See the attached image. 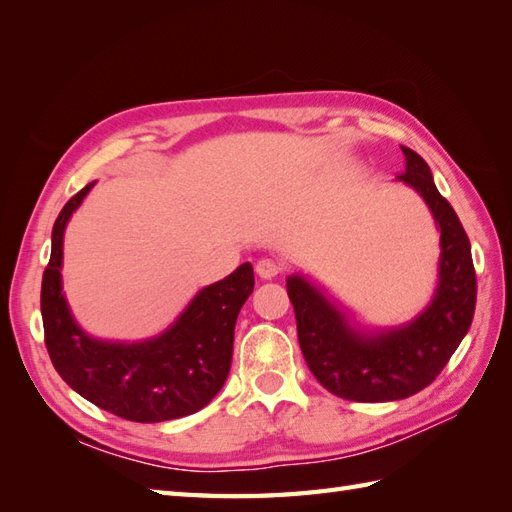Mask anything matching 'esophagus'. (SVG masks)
Returning a JSON list of instances; mask_svg holds the SVG:
<instances>
[{
  "instance_id": "esophagus-1",
  "label": "esophagus",
  "mask_w": 512,
  "mask_h": 512,
  "mask_svg": "<svg viewBox=\"0 0 512 512\" xmlns=\"http://www.w3.org/2000/svg\"><path fill=\"white\" fill-rule=\"evenodd\" d=\"M280 271H282V265L278 263V260H274V258H260L258 263H256V274L260 278H265V280L276 278Z\"/></svg>"
}]
</instances>
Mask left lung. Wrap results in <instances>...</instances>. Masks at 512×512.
Wrapping results in <instances>:
<instances>
[{
    "mask_svg": "<svg viewBox=\"0 0 512 512\" xmlns=\"http://www.w3.org/2000/svg\"><path fill=\"white\" fill-rule=\"evenodd\" d=\"M403 155L405 173L399 179L423 195L440 227V285L429 309L399 331L363 337L350 331L346 317L309 282L298 276L287 280L306 366L328 392L346 401H399L427 388L473 322L478 280L469 236L434 186L423 157L407 146Z\"/></svg>",
    "mask_w": 512,
    "mask_h": 512,
    "instance_id": "8db88e82",
    "label": "left lung"
}]
</instances>
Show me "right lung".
Masks as SVG:
<instances>
[{
  "mask_svg": "<svg viewBox=\"0 0 512 512\" xmlns=\"http://www.w3.org/2000/svg\"><path fill=\"white\" fill-rule=\"evenodd\" d=\"M92 186L65 203L52 227V254L41 282L48 355L72 390L124 420L162 423L195 414L230 374L236 317L254 291V269L245 263L203 289L162 337L129 346L96 342L74 324L61 293L65 225Z\"/></svg>",
  "mask_w": 512,
  "mask_h": 512,
  "instance_id": "right-lung-1",
  "label": "right lung"
}]
</instances>
